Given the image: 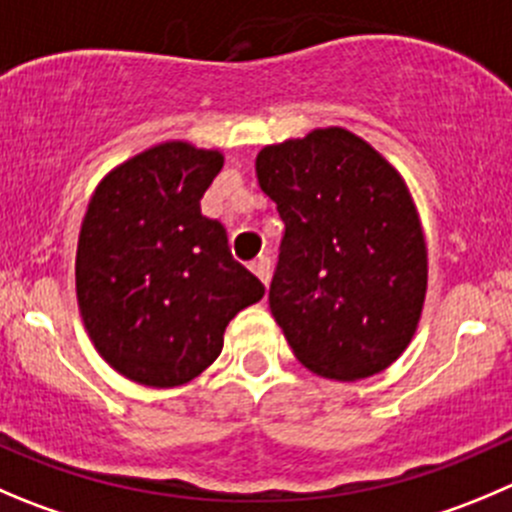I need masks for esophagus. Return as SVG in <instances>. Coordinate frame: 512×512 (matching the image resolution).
I'll use <instances>...</instances> for the list:
<instances>
[{
    "instance_id": "34e87169",
    "label": "esophagus",
    "mask_w": 512,
    "mask_h": 512,
    "mask_svg": "<svg viewBox=\"0 0 512 512\" xmlns=\"http://www.w3.org/2000/svg\"><path fill=\"white\" fill-rule=\"evenodd\" d=\"M251 271L261 279V284L269 286V274H271V259L269 256H259V259L251 264Z\"/></svg>"
}]
</instances>
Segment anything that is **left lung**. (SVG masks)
Returning a JSON list of instances; mask_svg holds the SVG:
<instances>
[{
	"mask_svg": "<svg viewBox=\"0 0 512 512\" xmlns=\"http://www.w3.org/2000/svg\"><path fill=\"white\" fill-rule=\"evenodd\" d=\"M284 238L269 306L294 357L357 382L397 362L420 324L427 243L405 178L347 128H316L256 155Z\"/></svg>",
	"mask_w": 512,
	"mask_h": 512,
	"instance_id": "1",
	"label": "left lung"
}]
</instances>
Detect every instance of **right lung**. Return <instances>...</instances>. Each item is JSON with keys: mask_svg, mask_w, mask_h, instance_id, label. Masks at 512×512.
Here are the masks:
<instances>
[{"mask_svg": "<svg viewBox=\"0 0 512 512\" xmlns=\"http://www.w3.org/2000/svg\"><path fill=\"white\" fill-rule=\"evenodd\" d=\"M223 153L165 140L102 175L77 238L75 289L97 354L125 379L168 389L206 372L228 321L264 284L201 213Z\"/></svg>", "mask_w": 512, "mask_h": 512, "instance_id": "1", "label": "right lung"}]
</instances>
